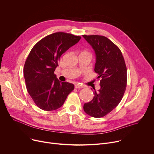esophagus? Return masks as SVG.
I'll list each match as a JSON object with an SVG mask.
<instances>
[{
  "instance_id": "obj_1",
  "label": "esophagus",
  "mask_w": 154,
  "mask_h": 154,
  "mask_svg": "<svg viewBox=\"0 0 154 154\" xmlns=\"http://www.w3.org/2000/svg\"><path fill=\"white\" fill-rule=\"evenodd\" d=\"M75 88H76V89H79V88H83V86H81V85H78V84H76L75 86Z\"/></svg>"
}]
</instances>
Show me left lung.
<instances>
[{"mask_svg":"<svg viewBox=\"0 0 154 154\" xmlns=\"http://www.w3.org/2000/svg\"><path fill=\"white\" fill-rule=\"evenodd\" d=\"M83 37L95 51L94 71L101 86L83 109L87 114L99 118L111 112L122 100L127 86V68L121 50L109 39L97 35Z\"/></svg>","mask_w":154,"mask_h":154,"instance_id":"obj_1","label":"left lung"}]
</instances>
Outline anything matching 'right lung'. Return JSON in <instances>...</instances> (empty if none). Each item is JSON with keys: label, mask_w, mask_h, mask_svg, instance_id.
<instances>
[{"label": "right lung", "mask_w": 154, "mask_h": 154, "mask_svg": "<svg viewBox=\"0 0 154 154\" xmlns=\"http://www.w3.org/2000/svg\"><path fill=\"white\" fill-rule=\"evenodd\" d=\"M81 38L56 32L40 40L31 50L25 63L23 75L27 91L40 109L47 111L58 109L74 89L73 84L61 82L54 71L62 54Z\"/></svg>", "instance_id": "obj_1"}]
</instances>
